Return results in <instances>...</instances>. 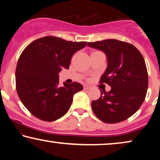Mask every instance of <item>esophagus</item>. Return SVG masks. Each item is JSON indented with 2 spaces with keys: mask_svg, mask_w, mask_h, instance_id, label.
<instances>
[{
  "mask_svg": "<svg viewBox=\"0 0 160 160\" xmlns=\"http://www.w3.org/2000/svg\"><path fill=\"white\" fill-rule=\"evenodd\" d=\"M90 88H91V87L88 86V85H84V90H87V89H89Z\"/></svg>",
  "mask_w": 160,
  "mask_h": 160,
  "instance_id": "34e87169",
  "label": "esophagus"
}]
</instances>
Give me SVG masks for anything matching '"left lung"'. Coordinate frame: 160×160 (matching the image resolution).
Masks as SVG:
<instances>
[{
	"mask_svg": "<svg viewBox=\"0 0 160 160\" xmlns=\"http://www.w3.org/2000/svg\"><path fill=\"white\" fill-rule=\"evenodd\" d=\"M87 46L103 52L108 65L100 83L111 87L101 92L92 102V108L98 119L114 124L126 120L138 110L145 100L148 89V73L141 52L130 43L106 39L88 42Z\"/></svg>",
	"mask_w": 160,
	"mask_h": 160,
	"instance_id": "1",
	"label": "left lung"
}]
</instances>
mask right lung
<instances>
[{
  "label": "right lung",
  "instance_id": "right-lung-1",
  "mask_svg": "<svg viewBox=\"0 0 160 160\" xmlns=\"http://www.w3.org/2000/svg\"><path fill=\"white\" fill-rule=\"evenodd\" d=\"M87 42H72L46 36L30 43L19 57L15 78L19 98L35 117L53 122L69 110L74 94L83 89L78 82L59 86V73L68 69L71 58Z\"/></svg>",
  "mask_w": 160,
  "mask_h": 160
}]
</instances>
